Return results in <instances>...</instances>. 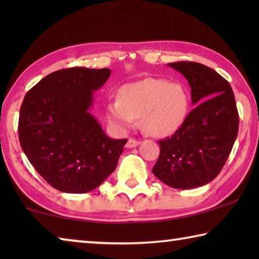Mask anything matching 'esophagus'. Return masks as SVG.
Instances as JSON below:
<instances>
[{"mask_svg":"<svg viewBox=\"0 0 259 259\" xmlns=\"http://www.w3.org/2000/svg\"><path fill=\"white\" fill-rule=\"evenodd\" d=\"M138 144H139L138 140L130 138V139L128 140V143H126V147H128V148H133V147H136V146H137Z\"/></svg>","mask_w":259,"mask_h":259,"instance_id":"obj_1","label":"esophagus"}]
</instances>
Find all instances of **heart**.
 <instances>
[{
  "label": "heart",
  "instance_id": "1",
  "mask_svg": "<svg viewBox=\"0 0 259 259\" xmlns=\"http://www.w3.org/2000/svg\"><path fill=\"white\" fill-rule=\"evenodd\" d=\"M190 105L191 96L183 83L148 77L122 88L120 98L107 105V117L117 128L126 129L140 116L145 133L165 137L185 122Z\"/></svg>",
  "mask_w": 259,
  "mask_h": 259
}]
</instances>
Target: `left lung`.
Masks as SVG:
<instances>
[{"instance_id":"left-lung-1","label":"left lung","mask_w":259,"mask_h":259,"mask_svg":"<svg viewBox=\"0 0 259 259\" xmlns=\"http://www.w3.org/2000/svg\"><path fill=\"white\" fill-rule=\"evenodd\" d=\"M168 65L190 83L194 108L176 133L159 140L152 171L168 186L188 190L221 172L238 136L239 113L230 83L212 68L194 61Z\"/></svg>"}]
</instances>
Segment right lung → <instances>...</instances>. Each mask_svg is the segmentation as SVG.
Masks as SVG:
<instances>
[{
    "label": "right lung",
    "mask_w": 259,
    "mask_h": 259,
    "mask_svg": "<svg viewBox=\"0 0 259 259\" xmlns=\"http://www.w3.org/2000/svg\"><path fill=\"white\" fill-rule=\"evenodd\" d=\"M111 69L72 67L49 74L23 100L18 135L35 170L56 190L87 193L116 168L126 139L107 137L89 113Z\"/></svg>",
    "instance_id": "add662e5"
}]
</instances>
